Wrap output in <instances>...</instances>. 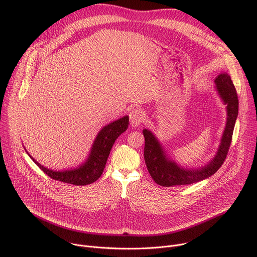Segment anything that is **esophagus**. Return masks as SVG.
Wrapping results in <instances>:
<instances>
[{
	"instance_id": "1",
	"label": "esophagus",
	"mask_w": 257,
	"mask_h": 257,
	"mask_svg": "<svg viewBox=\"0 0 257 257\" xmlns=\"http://www.w3.org/2000/svg\"><path fill=\"white\" fill-rule=\"evenodd\" d=\"M129 118L132 127H138L143 121V112L138 107L133 108L129 113Z\"/></svg>"
}]
</instances>
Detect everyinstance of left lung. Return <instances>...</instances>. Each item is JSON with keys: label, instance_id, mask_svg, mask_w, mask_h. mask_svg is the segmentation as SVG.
<instances>
[{"label": "left lung", "instance_id": "1", "mask_svg": "<svg viewBox=\"0 0 257 257\" xmlns=\"http://www.w3.org/2000/svg\"><path fill=\"white\" fill-rule=\"evenodd\" d=\"M214 82L218 96L221 97L224 104H226L227 121L217 152L207 165L196 169H188L178 165L167 155L156 135L149 129H143L142 133L145 138L144 161L157 184L164 187L193 184L212 176L224 164L232 141V135L238 116L239 101L236 88L230 75L226 72L221 73L214 79Z\"/></svg>", "mask_w": 257, "mask_h": 257}]
</instances>
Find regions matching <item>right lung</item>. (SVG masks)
<instances>
[{"label": "right lung", "mask_w": 257, "mask_h": 257, "mask_svg": "<svg viewBox=\"0 0 257 257\" xmlns=\"http://www.w3.org/2000/svg\"><path fill=\"white\" fill-rule=\"evenodd\" d=\"M128 124L129 117L125 116L102 127L93 141L90 153L85 162L74 169L71 168L69 170L54 171L44 167L36 162L27 152L26 153L38 167L52 179L77 186L88 185L101 176L109 152H111L116 139L127 130Z\"/></svg>", "instance_id": "right-lung-1"}]
</instances>
